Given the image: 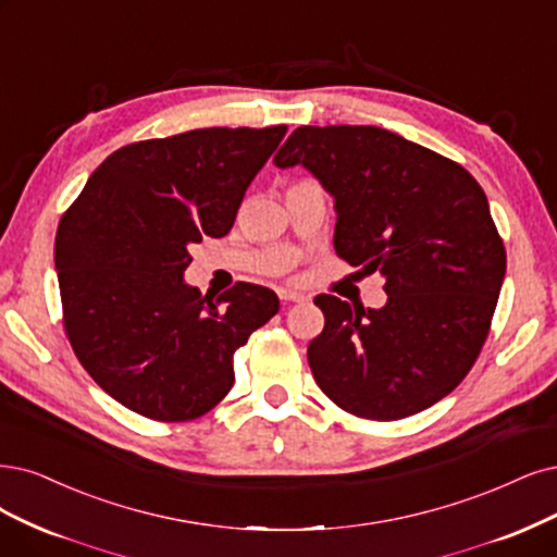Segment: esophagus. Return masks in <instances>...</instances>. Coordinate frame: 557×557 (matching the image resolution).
<instances>
[{"mask_svg":"<svg viewBox=\"0 0 557 557\" xmlns=\"http://www.w3.org/2000/svg\"><path fill=\"white\" fill-rule=\"evenodd\" d=\"M277 296H280L284 302H305V300H310L305 294L294 292V289H277Z\"/></svg>","mask_w":557,"mask_h":557,"instance_id":"1","label":"esophagus"}]
</instances>
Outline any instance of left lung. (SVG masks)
Masks as SVG:
<instances>
[{
	"instance_id": "obj_1",
	"label": "left lung",
	"mask_w": 557,
	"mask_h": 557,
	"mask_svg": "<svg viewBox=\"0 0 557 557\" xmlns=\"http://www.w3.org/2000/svg\"><path fill=\"white\" fill-rule=\"evenodd\" d=\"M302 164L335 199V250L385 280L381 310L321 294L307 360L348 413L399 420L434 406L478 360L507 257L480 183L376 126H300L273 158Z\"/></svg>"
}]
</instances>
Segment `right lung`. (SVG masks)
<instances>
[{
    "label": "right lung",
    "mask_w": 557,
    "mask_h": 557,
    "mask_svg": "<svg viewBox=\"0 0 557 557\" xmlns=\"http://www.w3.org/2000/svg\"><path fill=\"white\" fill-rule=\"evenodd\" d=\"M286 135L199 128L114 151L59 222L54 268L73 351L135 413L195 420L234 385V351L271 321L275 292L240 282L209 300L188 247L234 226L247 185Z\"/></svg>",
    "instance_id": "right-lung-1"
}]
</instances>
